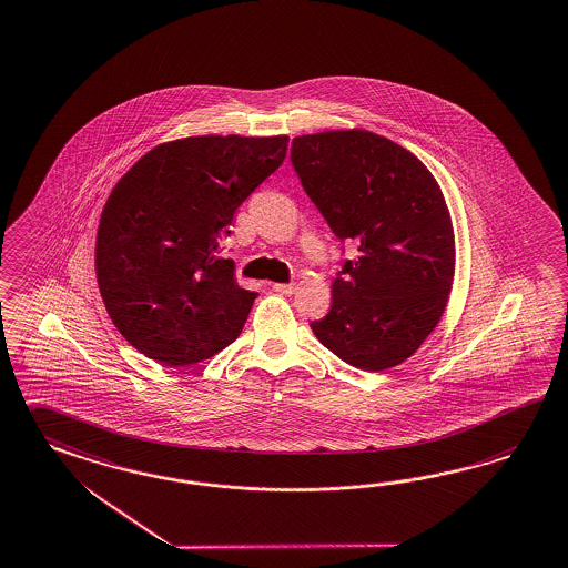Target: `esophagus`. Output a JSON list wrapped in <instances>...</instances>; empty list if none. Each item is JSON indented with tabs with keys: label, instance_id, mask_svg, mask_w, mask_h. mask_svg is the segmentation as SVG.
Returning a JSON list of instances; mask_svg holds the SVG:
<instances>
[{
	"label": "esophagus",
	"instance_id": "esophagus-1",
	"mask_svg": "<svg viewBox=\"0 0 568 568\" xmlns=\"http://www.w3.org/2000/svg\"><path fill=\"white\" fill-rule=\"evenodd\" d=\"M272 288L280 292V294H292L294 292V284H272Z\"/></svg>",
	"mask_w": 568,
	"mask_h": 568
}]
</instances>
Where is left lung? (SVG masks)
<instances>
[{
  "label": "left lung",
  "instance_id": "obj_1",
  "mask_svg": "<svg viewBox=\"0 0 568 568\" xmlns=\"http://www.w3.org/2000/svg\"><path fill=\"white\" fill-rule=\"evenodd\" d=\"M291 162L337 241L358 251L337 272L334 303L313 334L361 371L404 363L452 292V219L435 176L406 148L364 130L294 138Z\"/></svg>",
  "mask_w": 568,
  "mask_h": 568
}]
</instances>
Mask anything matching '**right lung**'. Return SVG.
Instances as JSON below:
<instances>
[{"label": "right lung", "mask_w": 568, "mask_h": 568, "mask_svg": "<svg viewBox=\"0 0 568 568\" xmlns=\"http://www.w3.org/2000/svg\"><path fill=\"white\" fill-rule=\"evenodd\" d=\"M288 138L200 135L131 166L102 210L97 277L119 334L185 366L233 344L257 292L220 257L236 207L286 159Z\"/></svg>", "instance_id": "obj_1"}]
</instances>
